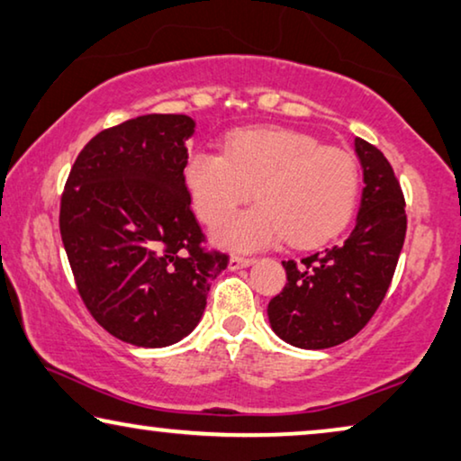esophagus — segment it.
Segmentation results:
<instances>
[{"instance_id": "1", "label": "esophagus", "mask_w": 461, "mask_h": 461, "mask_svg": "<svg viewBox=\"0 0 461 461\" xmlns=\"http://www.w3.org/2000/svg\"><path fill=\"white\" fill-rule=\"evenodd\" d=\"M250 265H254V258L240 257V254H233V257L228 260V269H230V271L246 269V267H250Z\"/></svg>"}]
</instances>
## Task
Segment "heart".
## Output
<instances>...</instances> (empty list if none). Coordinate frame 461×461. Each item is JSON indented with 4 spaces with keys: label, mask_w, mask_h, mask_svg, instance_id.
<instances>
[{
    "label": "heart",
    "mask_w": 461,
    "mask_h": 461,
    "mask_svg": "<svg viewBox=\"0 0 461 461\" xmlns=\"http://www.w3.org/2000/svg\"><path fill=\"white\" fill-rule=\"evenodd\" d=\"M184 184L204 223L217 225L251 188L259 204L219 225L212 240L230 250H260L281 238L319 246L352 219L360 169L349 153L322 147L287 128H246L225 139L223 153L198 149L184 163Z\"/></svg>",
    "instance_id": "obj_1"
}]
</instances>
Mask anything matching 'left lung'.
Segmentation results:
<instances>
[{
	"instance_id": "8db88e82",
	"label": "left lung",
	"mask_w": 461,
	"mask_h": 461,
	"mask_svg": "<svg viewBox=\"0 0 461 461\" xmlns=\"http://www.w3.org/2000/svg\"><path fill=\"white\" fill-rule=\"evenodd\" d=\"M364 176L360 211L348 240L311 254L300 265L284 260L287 284L267 308L277 338L302 349H325L352 339L389 290L406 240V203L379 149L356 139Z\"/></svg>"
}]
</instances>
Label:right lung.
Instances as JSON below:
<instances>
[{
	"label": "right lung",
	"instance_id": "1",
	"mask_svg": "<svg viewBox=\"0 0 461 461\" xmlns=\"http://www.w3.org/2000/svg\"><path fill=\"white\" fill-rule=\"evenodd\" d=\"M188 115L149 113L86 142L68 176L61 242L99 325L139 348H165L201 321L211 281L228 267L204 252L184 184Z\"/></svg>",
	"mask_w": 461,
	"mask_h": 461
}]
</instances>
